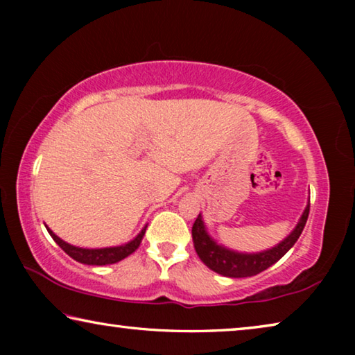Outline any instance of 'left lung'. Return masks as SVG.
<instances>
[{"mask_svg":"<svg viewBox=\"0 0 355 355\" xmlns=\"http://www.w3.org/2000/svg\"><path fill=\"white\" fill-rule=\"evenodd\" d=\"M309 211L310 197L307 207H305L302 216H300L299 222L296 227L293 228L290 235L285 239H282L279 244H275L274 248L261 252H254V254L238 252L219 244L214 238H211V235H209L202 214H199L194 222V225H192V241H194V249L205 266H208L214 272L224 275V277H252V275L260 274L264 269L272 266L274 263H277L280 258L293 248L294 243L297 241V238L304 230L305 222H307L309 218Z\"/></svg>","mask_w":355,"mask_h":355,"instance_id":"obj_1","label":"left lung"}]
</instances>
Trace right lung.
I'll return each mask as SVG.
<instances>
[{"mask_svg": "<svg viewBox=\"0 0 355 355\" xmlns=\"http://www.w3.org/2000/svg\"><path fill=\"white\" fill-rule=\"evenodd\" d=\"M46 230L50 233V236L55 239L56 244L61 248L65 254L69 257L73 258L78 263L83 264H91V266H105V264H114L123 258H127L128 255L136 252V249L139 248L142 243V238L146 235L147 225L142 228V230L137 233V235L131 239V241L120 244V245H112V248H101V249H87V248H78V245L69 244L67 241L59 238L56 233H53V230L48 225Z\"/></svg>", "mask_w": 355, "mask_h": 355, "instance_id": "right-lung-1", "label": "right lung"}]
</instances>
